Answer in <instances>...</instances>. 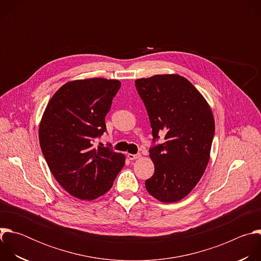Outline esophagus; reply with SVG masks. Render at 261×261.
<instances>
[{"label": "esophagus", "mask_w": 261, "mask_h": 261, "mask_svg": "<svg viewBox=\"0 0 261 261\" xmlns=\"http://www.w3.org/2000/svg\"><path fill=\"white\" fill-rule=\"evenodd\" d=\"M140 154H136V155H134V154H128V159L129 160H136V159H138V158H140Z\"/></svg>", "instance_id": "esophagus-1"}]
</instances>
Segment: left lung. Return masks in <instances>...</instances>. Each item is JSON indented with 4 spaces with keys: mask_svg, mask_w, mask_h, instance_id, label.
Here are the masks:
<instances>
[{
    "mask_svg": "<svg viewBox=\"0 0 261 261\" xmlns=\"http://www.w3.org/2000/svg\"><path fill=\"white\" fill-rule=\"evenodd\" d=\"M135 87L154 140L165 134V141L150 150L155 171L145 180V188L161 202H176L194 189L208 164L215 132L213 111L201 93L178 74L138 79Z\"/></svg>",
    "mask_w": 261,
    "mask_h": 261,
    "instance_id": "8db88e82",
    "label": "left lung"
}]
</instances>
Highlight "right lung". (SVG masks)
Segmentation results:
<instances>
[{
    "label": "right lung",
    "instance_id": "add662e5",
    "mask_svg": "<svg viewBox=\"0 0 261 261\" xmlns=\"http://www.w3.org/2000/svg\"><path fill=\"white\" fill-rule=\"evenodd\" d=\"M121 82L102 77L71 81L46 105L39 142L49 170L72 196L94 200L113 187L125 165L124 154L95 146Z\"/></svg>",
    "mask_w": 261,
    "mask_h": 261
}]
</instances>
